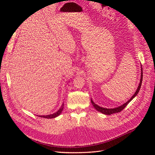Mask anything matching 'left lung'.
<instances>
[{"mask_svg": "<svg viewBox=\"0 0 155 155\" xmlns=\"http://www.w3.org/2000/svg\"><path fill=\"white\" fill-rule=\"evenodd\" d=\"M142 81H143V68L141 67V76H140V83H139V87H138L137 89V91L135 92V93L134 94L133 96L131 97L130 99L127 102V103H125L124 104H123V105H121V106H120V107H118L114 108H103V107H101L100 106H98V105H97V104H95L92 99H91V103H92V104H93V107H94L95 109H96L97 110H98V112H101V113H102L104 114L110 115V114H113V113H119V112H120L121 110H123L124 108L127 107V105L128 103H129L130 102L132 101L134 97L137 96L138 93H139V92L140 91V87H141V84H142Z\"/></svg>", "mask_w": 155, "mask_h": 155, "instance_id": "1", "label": "left lung"}]
</instances>
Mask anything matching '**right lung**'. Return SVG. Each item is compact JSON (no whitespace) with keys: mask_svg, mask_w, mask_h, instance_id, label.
Returning a JSON list of instances; mask_svg holds the SVG:
<instances>
[{"mask_svg":"<svg viewBox=\"0 0 155 155\" xmlns=\"http://www.w3.org/2000/svg\"><path fill=\"white\" fill-rule=\"evenodd\" d=\"M63 108H64V103L62 104V106L61 107V108H59V109L56 112V113H53V114H48V115H39L38 117H42V118H54L55 117H57L58 116H59L62 113V110H63ZM38 116V115H37Z\"/></svg>","mask_w":155,"mask_h":155,"instance_id":"1","label":"right lung"}]
</instances>
